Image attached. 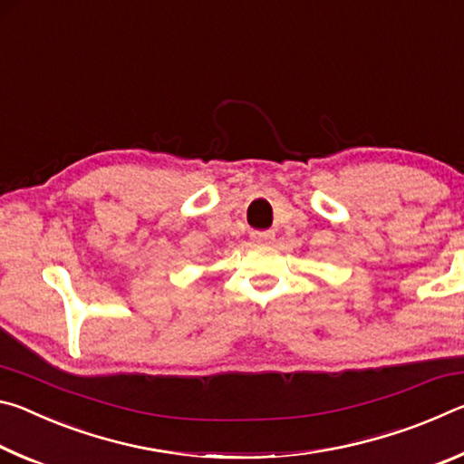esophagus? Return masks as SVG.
<instances>
[{
    "mask_svg": "<svg viewBox=\"0 0 464 464\" xmlns=\"http://www.w3.org/2000/svg\"><path fill=\"white\" fill-rule=\"evenodd\" d=\"M251 239L257 243H270L274 239V231H254L251 233Z\"/></svg>",
    "mask_w": 464,
    "mask_h": 464,
    "instance_id": "1",
    "label": "esophagus"
}]
</instances>
